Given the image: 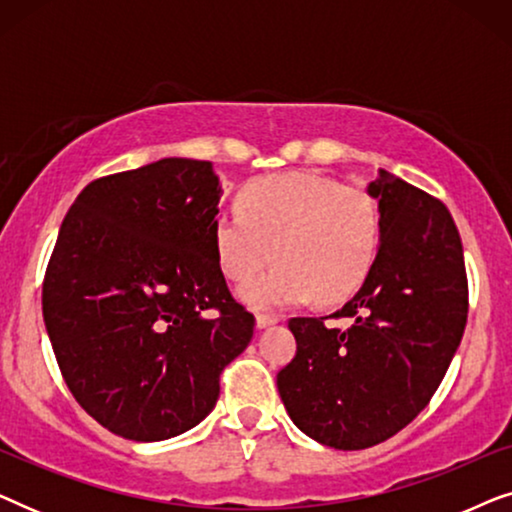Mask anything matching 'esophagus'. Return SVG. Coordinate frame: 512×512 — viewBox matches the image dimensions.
Masks as SVG:
<instances>
[{
  "instance_id": "34e87169",
  "label": "esophagus",
  "mask_w": 512,
  "mask_h": 512,
  "mask_svg": "<svg viewBox=\"0 0 512 512\" xmlns=\"http://www.w3.org/2000/svg\"><path fill=\"white\" fill-rule=\"evenodd\" d=\"M277 321H279L277 314L261 312V314H258V317H256V326H258V328H268V326H275Z\"/></svg>"
}]
</instances>
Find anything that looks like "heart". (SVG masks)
I'll return each instance as SVG.
<instances>
[{
    "mask_svg": "<svg viewBox=\"0 0 512 512\" xmlns=\"http://www.w3.org/2000/svg\"><path fill=\"white\" fill-rule=\"evenodd\" d=\"M237 202L240 209L216 214L212 223L214 254L223 275L247 284L276 249V268L240 293L258 310L312 296L324 305L347 300L380 254V207L366 188L286 172L249 181Z\"/></svg>",
    "mask_w": 512,
    "mask_h": 512,
    "instance_id": "obj_1",
    "label": "heart"
}]
</instances>
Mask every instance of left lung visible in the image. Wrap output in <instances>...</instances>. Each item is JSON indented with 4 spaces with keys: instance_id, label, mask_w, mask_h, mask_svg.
Returning <instances> with one entry per match:
<instances>
[{
    "instance_id": "8db88e82",
    "label": "left lung",
    "mask_w": 512,
    "mask_h": 512,
    "mask_svg": "<svg viewBox=\"0 0 512 512\" xmlns=\"http://www.w3.org/2000/svg\"><path fill=\"white\" fill-rule=\"evenodd\" d=\"M368 193L382 219L373 270L331 317L289 319L298 349L277 373L293 424L335 450H366L405 429L443 382L468 317L464 247L450 209L384 170Z\"/></svg>"
}]
</instances>
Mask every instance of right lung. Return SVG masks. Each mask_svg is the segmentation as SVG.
<instances>
[{
	"label": "right lung",
	"mask_w": 512,
	"mask_h": 512,
	"mask_svg": "<svg viewBox=\"0 0 512 512\" xmlns=\"http://www.w3.org/2000/svg\"><path fill=\"white\" fill-rule=\"evenodd\" d=\"M219 200L209 160L163 158L90 181L62 221L41 291L46 331L76 403L116 436L193 429L254 338L214 254Z\"/></svg>",
	"instance_id": "1"
}]
</instances>
